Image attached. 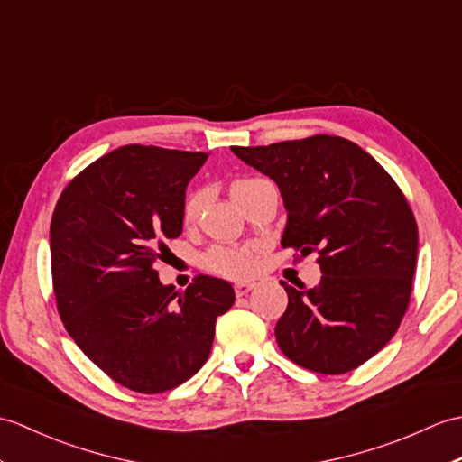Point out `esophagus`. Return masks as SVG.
<instances>
[{
  "mask_svg": "<svg viewBox=\"0 0 462 462\" xmlns=\"http://www.w3.org/2000/svg\"><path fill=\"white\" fill-rule=\"evenodd\" d=\"M254 287L255 285L250 283V282H240V283H234V291L238 297H244V295H248Z\"/></svg>",
  "mask_w": 462,
  "mask_h": 462,
  "instance_id": "esophagus-1",
  "label": "esophagus"
}]
</instances>
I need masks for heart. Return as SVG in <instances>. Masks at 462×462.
Here are the masks:
<instances>
[{
	"label": "heart",
	"mask_w": 462,
	"mask_h": 462,
	"mask_svg": "<svg viewBox=\"0 0 462 462\" xmlns=\"http://www.w3.org/2000/svg\"><path fill=\"white\" fill-rule=\"evenodd\" d=\"M265 182L270 180L262 177H250V179L238 180L232 187V195L236 202H240L242 199L248 197L252 190L265 185ZM207 199H208L207 189H195L185 197V202H182V220H185L187 226H192V224L199 222L202 208L207 205ZM202 265L217 275L232 277V280H242V277L252 275L255 270V245L254 244L212 245V248L207 250V254L202 255Z\"/></svg>",
	"instance_id": "b5f03b06"
}]
</instances>
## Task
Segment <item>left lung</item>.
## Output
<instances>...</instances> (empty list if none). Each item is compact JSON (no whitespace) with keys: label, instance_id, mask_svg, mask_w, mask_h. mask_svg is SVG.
<instances>
[{"label":"left lung","instance_id":"obj_1","mask_svg":"<svg viewBox=\"0 0 462 462\" xmlns=\"http://www.w3.org/2000/svg\"><path fill=\"white\" fill-rule=\"evenodd\" d=\"M272 177L287 208L283 248L319 255L320 283L285 287L275 325L285 356L310 372L345 374L380 352L410 305L417 222L376 159L338 135L232 147Z\"/></svg>","mask_w":462,"mask_h":462}]
</instances>
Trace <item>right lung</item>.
Returning <instances> with one entry per match:
<instances>
[{
    "instance_id": "right-lung-1",
    "label": "right lung",
    "mask_w": 462,
    "mask_h": 462,
    "mask_svg": "<svg viewBox=\"0 0 462 462\" xmlns=\"http://www.w3.org/2000/svg\"><path fill=\"white\" fill-rule=\"evenodd\" d=\"M208 153L124 145L74 177L52 212L51 272L72 340L127 390H173L207 362L228 282L197 275L182 293L153 263L182 232L189 180Z\"/></svg>"
}]
</instances>
